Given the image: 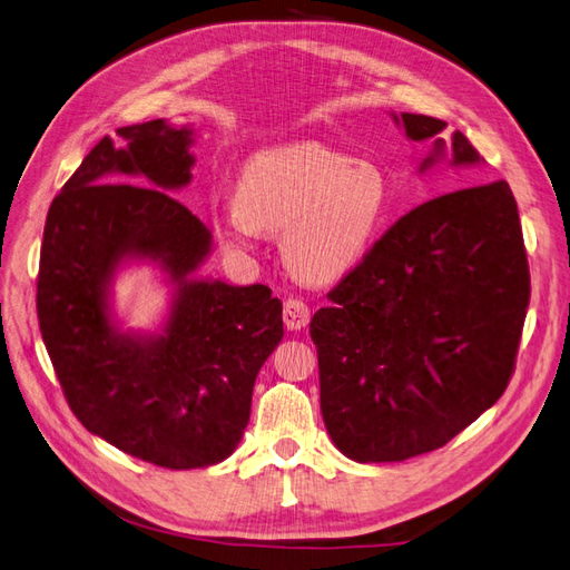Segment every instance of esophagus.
<instances>
[{"label":"esophagus","mask_w":570,"mask_h":570,"mask_svg":"<svg viewBox=\"0 0 570 570\" xmlns=\"http://www.w3.org/2000/svg\"><path fill=\"white\" fill-rule=\"evenodd\" d=\"M283 321L287 325V331H302V327H306L308 321H312V308H308L304 299L289 297L285 299L283 306Z\"/></svg>","instance_id":"1"}]
</instances>
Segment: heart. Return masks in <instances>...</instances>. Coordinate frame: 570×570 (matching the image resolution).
Returning a JSON list of instances; mask_svg holds the SVG:
<instances>
[{
    "instance_id": "heart-1",
    "label": "heart",
    "mask_w": 570,
    "mask_h": 570,
    "mask_svg": "<svg viewBox=\"0 0 570 570\" xmlns=\"http://www.w3.org/2000/svg\"><path fill=\"white\" fill-rule=\"evenodd\" d=\"M392 204L385 170L318 142L254 154L239 170L233 202L209 216L223 245L247 252L262 230H283L287 268L306 283L350 273L383 233Z\"/></svg>"
}]
</instances>
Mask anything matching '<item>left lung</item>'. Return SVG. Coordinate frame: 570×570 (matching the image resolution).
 <instances>
[{
	"mask_svg": "<svg viewBox=\"0 0 570 570\" xmlns=\"http://www.w3.org/2000/svg\"><path fill=\"white\" fill-rule=\"evenodd\" d=\"M402 124L442 154L444 120L402 114ZM452 151L454 164L480 161L459 130ZM327 297L312 340L337 450L358 463L440 450L504 394L519 356L530 268L509 183L411 209Z\"/></svg>",
	"mask_w": 570,
	"mask_h": 570,
	"instance_id": "8db88e82",
	"label": "left lung"
}]
</instances>
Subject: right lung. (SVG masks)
Segmentation results:
<instances>
[{
  "label": "right lung",
  "instance_id": "right-lung-1",
  "mask_svg": "<svg viewBox=\"0 0 570 570\" xmlns=\"http://www.w3.org/2000/svg\"><path fill=\"white\" fill-rule=\"evenodd\" d=\"M101 137L49 206L38 321L76 419L135 459L204 469L235 452L258 368L283 340V304L266 285L187 281L212 247L204 223L166 189L193 174L187 128L161 118ZM132 175L136 184H114ZM126 253L161 257L179 299L157 341L116 336L106 281Z\"/></svg>",
  "mask_w": 570,
  "mask_h": 570
}]
</instances>
